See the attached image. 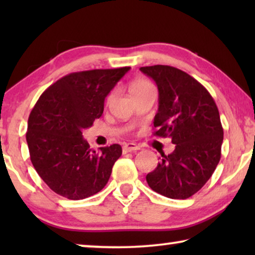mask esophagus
Listing matches in <instances>:
<instances>
[{
    "instance_id": "esophagus-1",
    "label": "esophagus",
    "mask_w": 255,
    "mask_h": 255,
    "mask_svg": "<svg viewBox=\"0 0 255 255\" xmlns=\"http://www.w3.org/2000/svg\"><path fill=\"white\" fill-rule=\"evenodd\" d=\"M138 149H140V147L137 144H134V142H125L123 145V152L124 153H128V152H134V151H138Z\"/></svg>"
}]
</instances>
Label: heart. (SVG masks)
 Masks as SVG:
<instances>
[{
  "label": "heart",
  "mask_w": 255,
  "mask_h": 255,
  "mask_svg": "<svg viewBox=\"0 0 255 255\" xmlns=\"http://www.w3.org/2000/svg\"><path fill=\"white\" fill-rule=\"evenodd\" d=\"M148 88H152V85L145 79H134V80H132L130 85H128V90H130V94L132 96L137 95V94L144 92V90L148 89ZM113 96H114L113 93L108 95V99H107L108 102L113 99Z\"/></svg>",
  "instance_id": "b5f03b06"
}]
</instances>
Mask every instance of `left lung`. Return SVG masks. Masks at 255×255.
<instances>
[{"label": "left lung", "mask_w": 255, "mask_h": 255, "mask_svg": "<svg viewBox=\"0 0 255 255\" xmlns=\"http://www.w3.org/2000/svg\"><path fill=\"white\" fill-rule=\"evenodd\" d=\"M140 71L154 80L159 90L153 134L169 137L175 144L146 181L158 194L186 200L207 183L221 160L224 132L218 108L210 93L181 69L154 65Z\"/></svg>", "instance_id": "1"}]
</instances>
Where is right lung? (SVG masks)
Listing matches in <instances>:
<instances>
[{"instance_id": "obj_1", "label": "right lung", "mask_w": 255, "mask_h": 255, "mask_svg": "<svg viewBox=\"0 0 255 255\" xmlns=\"http://www.w3.org/2000/svg\"><path fill=\"white\" fill-rule=\"evenodd\" d=\"M130 67L71 73L41 94L27 121L26 141L31 162L54 193L83 200L109 181L121 145L96 153L82 131L103 114L104 100Z\"/></svg>"}]
</instances>
